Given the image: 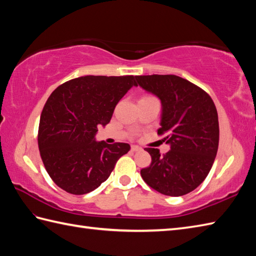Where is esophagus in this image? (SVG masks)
Returning <instances> with one entry per match:
<instances>
[{"label": "esophagus", "mask_w": 256, "mask_h": 256, "mask_svg": "<svg viewBox=\"0 0 256 256\" xmlns=\"http://www.w3.org/2000/svg\"><path fill=\"white\" fill-rule=\"evenodd\" d=\"M131 150H132V152H140V150H142V148H140V146H138V145H132V146H131Z\"/></svg>", "instance_id": "34e87169"}]
</instances>
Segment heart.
<instances>
[{"mask_svg":"<svg viewBox=\"0 0 256 256\" xmlns=\"http://www.w3.org/2000/svg\"><path fill=\"white\" fill-rule=\"evenodd\" d=\"M143 98H144V96H143Z\"/></svg>","mask_w":256,"mask_h":256,"instance_id":"1","label":"heart"}]
</instances>
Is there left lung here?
Returning <instances> with one entry per match:
<instances>
[{
  "label": "left lung",
  "instance_id": "obj_1",
  "mask_svg": "<svg viewBox=\"0 0 256 256\" xmlns=\"http://www.w3.org/2000/svg\"><path fill=\"white\" fill-rule=\"evenodd\" d=\"M140 86L160 98L162 118L158 135L170 150L145 148L152 157L140 176L162 194L179 197L202 182L219 146L218 112L211 96L190 81L175 74L135 76Z\"/></svg>",
  "mask_w": 256,
  "mask_h": 256
}]
</instances>
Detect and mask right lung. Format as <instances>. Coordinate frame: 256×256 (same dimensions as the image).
<instances>
[{"instance_id":"obj_1","label":"right lung","mask_w":256,"mask_h":256,"mask_svg":"<svg viewBox=\"0 0 256 256\" xmlns=\"http://www.w3.org/2000/svg\"><path fill=\"white\" fill-rule=\"evenodd\" d=\"M134 76H84L52 91L40 114L38 148L52 182L64 192L84 194L106 182L126 143L94 140L110 122L118 102L138 86Z\"/></svg>"}]
</instances>
